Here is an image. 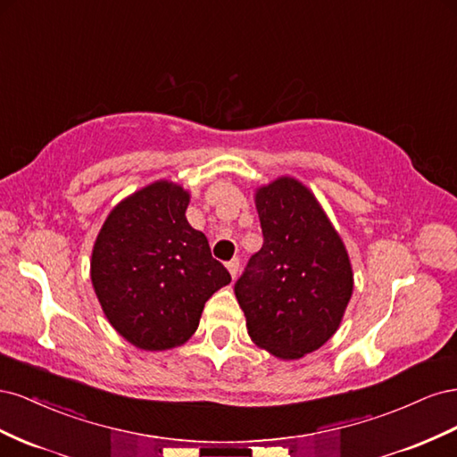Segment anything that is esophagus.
I'll return each instance as SVG.
<instances>
[{
	"mask_svg": "<svg viewBox=\"0 0 457 457\" xmlns=\"http://www.w3.org/2000/svg\"><path fill=\"white\" fill-rule=\"evenodd\" d=\"M227 269H228V272H230V276H232V278H237V274H238V269H240V259H238V257H234V259H230V261L227 262Z\"/></svg>",
	"mask_w": 457,
	"mask_h": 457,
	"instance_id": "34e87169",
	"label": "esophagus"
}]
</instances>
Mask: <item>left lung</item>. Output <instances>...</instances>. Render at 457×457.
Segmentation results:
<instances>
[{
  "instance_id": "obj_1",
  "label": "left lung",
  "mask_w": 457,
  "mask_h": 457,
  "mask_svg": "<svg viewBox=\"0 0 457 457\" xmlns=\"http://www.w3.org/2000/svg\"><path fill=\"white\" fill-rule=\"evenodd\" d=\"M262 247L234 294L257 347L297 361L336 334L353 295V267L312 192L294 177L257 188Z\"/></svg>"
}]
</instances>
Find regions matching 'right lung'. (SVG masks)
<instances>
[{
    "label": "right lung",
    "mask_w": 457,
    "mask_h": 457,
    "mask_svg": "<svg viewBox=\"0 0 457 457\" xmlns=\"http://www.w3.org/2000/svg\"><path fill=\"white\" fill-rule=\"evenodd\" d=\"M188 192L156 181L108 213L91 253L104 316L137 349L165 351L195 334L205 301L230 282L205 234L187 220Z\"/></svg>",
    "instance_id": "add662e5"
}]
</instances>
